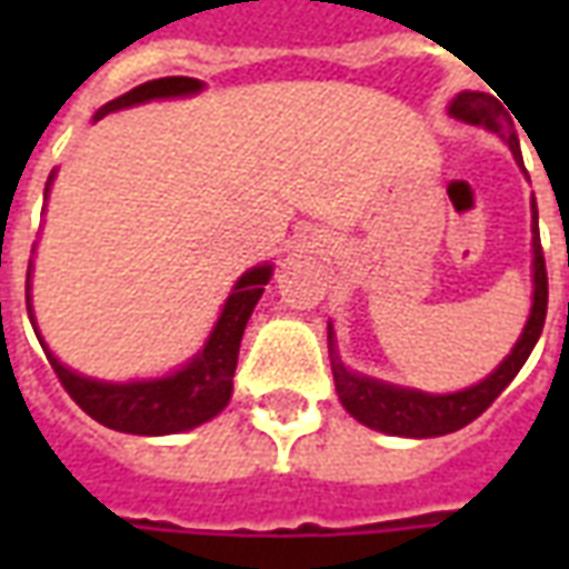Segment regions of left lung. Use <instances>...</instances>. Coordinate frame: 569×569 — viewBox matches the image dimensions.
I'll return each mask as SVG.
<instances>
[{"label": "left lung", "mask_w": 569, "mask_h": 569, "mask_svg": "<svg viewBox=\"0 0 569 569\" xmlns=\"http://www.w3.org/2000/svg\"><path fill=\"white\" fill-rule=\"evenodd\" d=\"M451 116L463 124H476V128H488L500 133L502 140L509 142L515 158H521L518 149V137L512 130V118L502 109V103L490 93L466 91L451 103ZM546 310H549V277H546V256H542V243H539L537 228V203H533V310L525 326V335L518 338V345L509 357L502 359V366L490 378H485L469 390L448 396H429L418 390H399L390 383H378L362 375L347 371L338 357H335V345H329V357H332V375L335 390L341 396L345 408L371 429H381L390 436H408V439H432V436H448L472 423L478 415H485L490 402L512 383V378L521 371V366L530 357V350L542 335L546 326ZM332 341V332H329Z\"/></svg>", "instance_id": "1"}]
</instances>
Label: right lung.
Instances as JSON below:
<instances>
[{"mask_svg": "<svg viewBox=\"0 0 569 569\" xmlns=\"http://www.w3.org/2000/svg\"><path fill=\"white\" fill-rule=\"evenodd\" d=\"M194 91H200V81L188 79V76H167V79L146 81L140 88L121 93L112 103H106L93 116V121H100L103 116L116 112V109H124V106L146 103V100H154V97H182V93ZM48 186H51V176H48ZM268 280H271L268 264L243 273L237 280L231 298L224 301L222 317L216 322L207 347L188 362L186 369L176 371L170 378H161V381L100 383L69 371L51 353H48V362H51V369L63 383V390L72 396V402L103 427L118 429V432H133V436H167V432L200 427L203 420L216 418L231 399L240 338H243L249 313L259 305ZM27 310H30V296H27Z\"/></svg>", "mask_w": 569, "mask_h": 569, "instance_id": "right-lung-1", "label": "right lung"}]
</instances>
